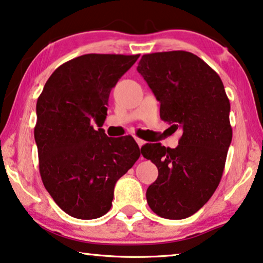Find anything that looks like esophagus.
<instances>
[{
    "instance_id": "1",
    "label": "esophagus",
    "mask_w": 263,
    "mask_h": 263,
    "mask_svg": "<svg viewBox=\"0 0 263 263\" xmlns=\"http://www.w3.org/2000/svg\"><path fill=\"white\" fill-rule=\"evenodd\" d=\"M135 141H136V143H137V144H139V147H140V148H141V147H142V145H143V144L145 143L143 140H141V139H139V137H135Z\"/></svg>"
}]
</instances>
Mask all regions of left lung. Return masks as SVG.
<instances>
[{"label":"left lung","instance_id":"8db88e82","mask_svg":"<svg viewBox=\"0 0 263 263\" xmlns=\"http://www.w3.org/2000/svg\"><path fill=\"white\" fill-rule=\"evenodd\" d=\"M137 71L160 101L161 119L182 130L176 148H141L159 169L147 202L161 217L185 219L207 203L221 181L233 136L229 100L216 71L189 51L145 54Z\"/></svg>","mask_w":263,"mask_h":263}]
</instances>
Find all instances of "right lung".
<instances>
[{
  "label": "right lung",
  "mask_w": 263,
  "mask_h": 263,
  "mask_svg": "<svg viewBox=\"0 0 263 263\" xmlns=\"http://www.w3.org/2000/svg\"><path fill=\"white\" fill-rule=\"evenodd\" d=\"M137 55L87 54L63 63L44 84L34 129L44 187L68 215L92 220L109 212L115 183L139 159L132 136L111 139L101 127L111 88Z\"/></svg>",
  "instance_id": "1"
}]
</instances>
